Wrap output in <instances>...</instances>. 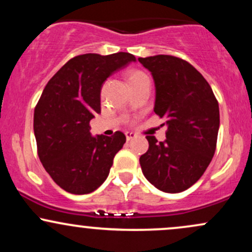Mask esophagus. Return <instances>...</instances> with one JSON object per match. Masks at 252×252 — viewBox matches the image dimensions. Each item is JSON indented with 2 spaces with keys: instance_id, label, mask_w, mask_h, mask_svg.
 <instances>
[{
  "instance_id": "34e87169",
  "label": "esophagus",
  "mask_w": 252,
  "mask_h": 252,
  "mask_svg": "<svg viewBox=\"0 0 252 252\" xmlns=\"http://www.w3.org/2000/svg\"><path fill=\"white\" fill-rule=\"evenodd\" d=\"M126 140H128V141H131V140H134V138L136 137V134H134V132L126 131Z\"/></svg>"
}]
</instances>
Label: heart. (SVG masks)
<instances>
[{
    "mask_svg": "<svg viewBox=\"0 0 252 252\" xmlns=\"http://www.w3.org/2000/svg\"><path fill=\"white\" fill-rule=\"evenodd\" d=\"M143 72H141V71H134V72H131V73L129 74V77H128V80L130 82V80H132V79H135V78H138V77H141V76H143Z\"/></svg>",
    "mask_w": 252,
    "mask_h": 252,
    "instance_id": "1",
    "label": "heart"
}]
</instances>
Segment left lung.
I'll return each mask as SVG.
<instances>
[{
    "mask_svg": "<svg viewBox=\"0 0 252 252\" xmlns=\"http://www.w3.org/2000/svg\"><path fill=\"white\" fill-rule=\"evenodd\" d=\"M138 62L152 72L154 112L167 126L163 142L147 136L149 148L141 155V168L156 189L182 192L201 178L215 155L218 100L200 72L181 58L160 54Z\"/></svg>",
    "mask_w": 252,
    "mask_h": 252,
    "instance_id": "1",
    "label": "left lung"
}]
</instances>
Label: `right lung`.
Masks as SVG:
<instances>
[{
  "label": "right lung",
  "mask_w": 252,
  "mask_h": 252,
  "mask_svg": "<svg viewBox=\"0 0 252 252\" xmlns=\"http://www.w3.org/2000/svg\"><path fill=\"white\" fill-rule=\"evenodd\" d=\"M130 53H88L68 60L51 78L34 109V134L43 168L72 194L94 192L108 178L126 135L90 134L100 112V89L110 74L135 62Z\"/></svg>",
  "instance_id": "1"
}]
</instances>
